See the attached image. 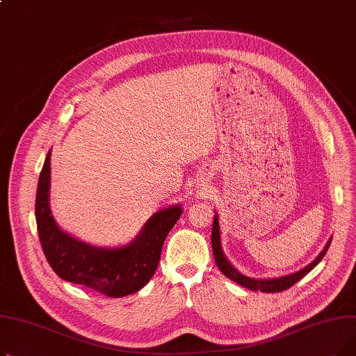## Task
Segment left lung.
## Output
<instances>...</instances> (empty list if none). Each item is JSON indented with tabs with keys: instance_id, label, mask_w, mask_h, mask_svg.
<instances>
[{
	"instance_id": "obj_1",
	"label": "left lung",
	"mask_w": 356,
	"mask_h": 356,
	"mask_svg": "<svg viewBox=\"0 0 356 356\" xmlns=\"http://www.w3.org/2000/svg\"><path fill=\"white\" fill-rule=\"evenodd\" d=\"M332 242V238L329 239V242L326 244L325 250L319 254L312 264H309L307 267H305L303 270L297 271L294 274L290 275H284V277H280V278H267V280H257V278H250L245 277L244 274L238 273L232 266L229 261L227 259V257L223 255L222 248H220V235H219V222H218V216L215 215L213 218V227H212V251H213V257H215V263L218 266V268L222 271V274H225L228 278H231L232 282L238 283L239 286H244L250 290L254 291H264V293H278V291H284L287 289H290L291 286H294L297 282H300V280L310 273L317 264L321 263L322 258L325 257V254L329 250V245Z\"/></svg>"
}]
</instances>
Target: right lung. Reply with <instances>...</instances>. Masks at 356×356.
I'll return each mask as SVG.
<instances>
[{
  "mask_svg": "<svg viewBox=\"0 0 356 356\" xmlns=\"http://www.w3.org/2000/svg\"><path fill=\"white\" fill-rule=\"evenodd\" d=\"M50 153L46 156L35 195V222L43 252L53 271L73 284L108 297H124L143 289L160 261L167 234L181 215L179 204L156 212L131 244L97 248L65 234L49 207Z\"/></svg>",
  "mask_w": 356,
  "mask_h": 356,
  "instance_id": "obj_1",
  "label": "right lung"
}]
</instances>
